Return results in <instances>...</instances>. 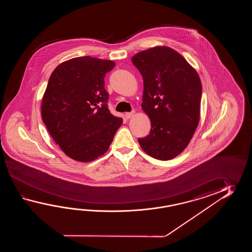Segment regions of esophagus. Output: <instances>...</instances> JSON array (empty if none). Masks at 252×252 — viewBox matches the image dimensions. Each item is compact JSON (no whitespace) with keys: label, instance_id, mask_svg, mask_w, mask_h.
Segmentation results:
<instances>
[{"label":"esophagus","instance_id":"34e87169","mask_svg":"<svg viewBox=\"0 0 252 252\" xmlns=\"http://www.w3.org/2000/svg\"><path fill=\"white\" fill-rule=\"evenodd\" d=\"M134 113H135V112H134V111H132V112H130V113H125V118H126V119L131 118V117H132V116H133V115H134Z\"/></svg>","mask_w":252,"mask_h":252}]
</instances>
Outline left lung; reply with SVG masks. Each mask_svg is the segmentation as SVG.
Masks as SVG:
<instances>
[{"label": "left lung", "mask_w": 252, "mask_h": 252, "mask_svg": "<svg viewBox=\"0 0 252 252\" xmlns=\"http://www.w3.org/2000/svg\"><path fill=\"white\" fill-rule=\"evenodd\" d=\"M131 61L143 77L141 108L151 123L150 134L138 139L139 145L152 158L169 160L188 147L198 125L200 77L184 57L168 47L143 50Z\"/></svg>", "instance_id": "obj_1"}]
</instances>
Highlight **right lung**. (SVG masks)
Masks as SVG:
<instances>
[{
  "label": "right lung",
  "mask_w": 252,
  "mask_h": 252,
  "mask_svg": "<svg viewBox=\"0 0 252 252\" xmlns=\"http://www.w3.org/2000/svg\"><path fill=\"white\" fill-rule=\"evenodd\" d=\"M112 60L89 56L59 64L43 95L41 116L54 141L72 159L90 162L107 151L123 119L110 113L105 74Z\"/></svg>",
  "instance_id": "1"
}]
</instances>
